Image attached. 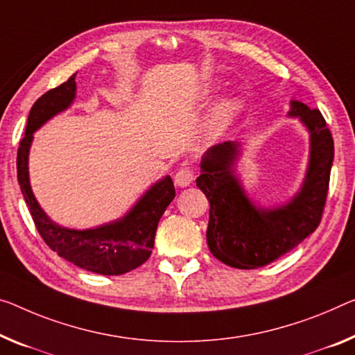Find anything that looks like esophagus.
<instances>
[{
    "mask_svg": "<svg viewBox=\"0 0 355 355\" xmlns=\"http://www.w3.org/2000/svg\"><path fill=\"white\" fill-rule=\"evenodd\" d=\"M193 171L190 170L189 166H182L181 170H178L176 176H174V184L178 185V187H187L193 182Z\"/></svg>",
    "mask_w": 355,
    "mask_h": 355,
    "instance_id": "34e87169",
    "label": "esophagus"
}]
</instances>
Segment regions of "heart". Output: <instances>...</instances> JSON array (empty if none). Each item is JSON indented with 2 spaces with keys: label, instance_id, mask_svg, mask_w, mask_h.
I'll list each match as a JSON object with an SVG mask.
<instances>
[{
  "label": "heart",
  "instance_id": "obj_1",
  "mask_svg": "<svg viewBox=\"0 0 355 355\" xmlns=\"http://www.w3.org/2000/svg\"><path fill=\"white\" fill-rule=\"evenodd\" d=\"M216 85L214 84H205L200 89V100H209L214 95ZM243 111V105L238 98H227V100L220 101L219 105L214 107L211 117H209V130L214 133L223 132L228 125H230L234 119L239 116V112Z\"/></svg>",
  "mask_w": 355,
  "mask_h": 355
}]
</instances>
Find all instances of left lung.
Masks as SVG:
<instances>
[{
	"label": "left lung",
	"instance_id": "1",
	"mask_svg": "<svg viewBox=\"0 0 355 355\" xmlns=\"http://www.w3.org/2000/svg\"><path fill=\"white\" fill-rule=\"evenodd\" d=\"M288 117H295L309 133V159L302 187L287 203L265 208L250 200L236 174L241 144L236 141L209 147L201 157L196 185L206 195L209 223L206 241L222 263L254 270L271 263L313 233L322 219L334 138L322 114L302 101H291Z\"/></svg>",
	"mask_w": 355,
	"mask_h": 355
}]
</instances>
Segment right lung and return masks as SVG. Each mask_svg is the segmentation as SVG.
<instances>
[{"label": "right lung", "instance_id": "obj_1", "mask_svg": "<svg viewBox=\"0 0 355 355\" xmlns=\"http://www.w3.org/2000/svg\"><path fill=\"white\" fill-rule=\"evenodd\" d=\"M76 98V74L55 89L46 92L28 114L24 139L17 152V179L21 195L31 212L37 232L52 250L79 268L105 276L128 272L150 257L160 217L176 196L170 176L146 190L130 211L117 220L95 228H68L58 225L37 203L30 184L28 155L33 133L57 114L67 111Z\"/></svg>", "mask_w": 355, "mask_h": 355}]
</instances>
